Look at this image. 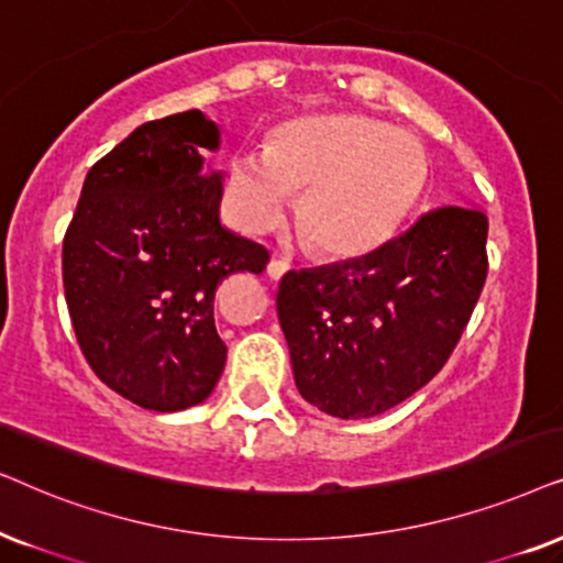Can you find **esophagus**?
Instances as JSON below:
<instances>
[{"label":"esophagus","instance_id":"obj_1","mask_svg":"<svg viewBox=\"0 0 563 563\" xmlns=\"http://www.w3.org/2000/svg\"><path fill=\"white\" fill-rule=\"evenodd\" d=\"M288 269H290V262H288V260H273V262H269V265H267V275L273 277V280H280V277L286 275Z\"/></svg>","mask_w":563,"mask_h":563}]
</instances>
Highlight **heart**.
<instances>
[{"label": "heart", "instance_id": "obj_1", "mask_svg": "<svg viewBox=\"0 0 563 563\" xmlns=\"http://www.w3.org/2000/svg\"><path fill=\"white\" fill-rule=\"evenodd\" d=\"M424 183L427 154L411 133L355 112H321L283 123L267 154H236L227 206L246 234H267L303 195L306 239L332 257H355L399 229Z\"/></svg>", "mask_w": 563, "mask_h": 563}]
</instances>
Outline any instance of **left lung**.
Returning a JSON list of instances; mask_svg holds the SVG:
<instances>
[{"label":"left lung","mask_w":563,"mask_h":563,"mask_svg":"<svg viewBox=\"0 0 563 563\" xmlns=\"http://www.w3.org/2000/svg\"><path fill=\"white\" fill-rule=\"evenodd\" d=\"M486 234L484 211L443 206L363 257L283 275L277 317L303 399L365 419L438 376L482 296Z\"/></svg>","instance_id":"left-lung-1"}]
</instances>
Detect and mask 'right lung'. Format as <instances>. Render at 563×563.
<instances>
[{
  "label": "right lung",
  "mask_w": 563,
  "mask_h": 563,
  "mask_svg": "<svg viewBox=\"0 0 563 563\" xmlns=\"http://www.w3.org/2000/svg\"><path fill=\"white\" fill-rule=\"evenodd\" d=\"M219 129L200 110L148 120L95 162L66 229L74 334L95 376L139 407H195L219 384L223 277L262 273L269 252L221 227Z\"/></svg>",
  "instance_id": "add662e5"
}]
</instances>
